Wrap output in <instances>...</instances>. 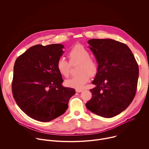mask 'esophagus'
I'll return each mask as SVG.
<instances>
[{"label":"esophagus","instance_id":"obj_1","mask_svg":"<svg viewBox=\"0 0 149 149\" xmlns=\"http://www.w3.org/2000/svg\"><path fill=\"white\" fill-rule=\"evenodd\" d=\"M83 90H82V89H77L76 90V92L77 93H81V92H82Z\"/></svg>","mask_w":149,"mask_h":149}]
</instances>
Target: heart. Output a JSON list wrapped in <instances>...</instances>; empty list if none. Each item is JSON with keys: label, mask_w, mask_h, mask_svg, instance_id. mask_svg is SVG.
Returning a JSON list of instances; mask_svg holds the SVG:
<instances>
[{"label": "heart", "mask_w": 149, "mask_h": 149, "mask_svg": "<svg viewBox=\"0 0 149 149\" xmlns=\"http://www.w3.org/2000/svg\"><path fill=\"white\" fill-rule=\"evenodd\" d=\"M70 62L71 64L78 62L77 75L73 77L66 81L67 86L75 89L84 88L91 76L95 75L98 71L97 62L90 57L89 51L82 45L74 46L68 53ZM56 67L59 72L65 77L70 75L71 65L64 58H59L56 62Z\"/></svg>", "instance_id": "obj_1"}]
</instances>
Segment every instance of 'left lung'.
I'll return each mask as SVG.
<instances>
[{
  "label": "left lung",
  "mask_w": 149,
  "mask_h": 149,
  "mask_svg": "<svg viewBox=\"0 0 149 149\" xmlns=\"http://www.w3.org/2000/svg\"><path fill=\"white\" fill-rule=\"evenodd\" d=\"M88 47L98 63V71L86 104L93 113L113 117L125 110L136 95L139 66L128 46L111 39H92Z\"/></svg>",
  "instance_id": "8db88e82"
}]
</instances>
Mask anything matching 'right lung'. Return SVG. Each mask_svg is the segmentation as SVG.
I'll return each instance as SVG.
<instances>
[{"mask_svg":"<svg viewBox=\"0 0 149 149\" xmlns=\"http://www.w3.org/2000/svg\"><path fill=\"white\" fill-rule=\"evenodd\" d=\"M63 45H36L16 60L12 84L13 98L31 118L50 121L65 112L74 88L63 87L58 59L64 53Z\"/></svg>","mask_w":149,"mask_h":149,"instance_id":"1","label":"right lung"}]
</instances>
